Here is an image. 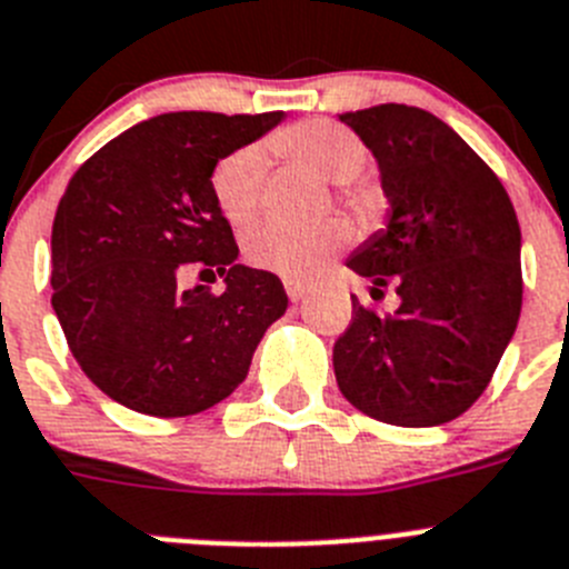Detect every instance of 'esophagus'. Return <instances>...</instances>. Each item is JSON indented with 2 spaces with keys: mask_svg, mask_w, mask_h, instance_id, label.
Here are the masks:
<instances>
[{
  "mask_svg": "<svg viewBox=\"0 0 569 569\" xmlns=\"http://www.w3.org/2000/svg\"><path fill=\"white\" fill-rule=\"evenodd\" d=\"M286 286V295H289V300H303L306 298V283L303 280H283Z\"/></svg>",
  "mask_w": 569,
  "mask_h": 569,
  "instance_id": "esophagus-1",
  "label": "esophagus"
}]
</instances>
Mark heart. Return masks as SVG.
I'll return each instance as SVG.
<instances>
[{
	"mask_svg": "<svg viewBox=\"0 0 569 569\" xmlns=\"http://www.w3.org/2000/svg\"><path fill=\"white\" fill-rule=\"evenodd\" d=\"M271 148L286 160L335 182L349 206H363V191L352 186L367 166V148L352 131L326 120H303L271 137ZM211 197L231 226H249L263 206L266 154L260 146H240L211 168ZM352 240L343 220L329 217L312 226H254L243 237V254L254 269L283 278H315Z\"/></svg>",
	"mask_w": 569,
	"mask_h": 569,
	"instance_id": "obj_1",
	"label": "heart"
}]
</instances>
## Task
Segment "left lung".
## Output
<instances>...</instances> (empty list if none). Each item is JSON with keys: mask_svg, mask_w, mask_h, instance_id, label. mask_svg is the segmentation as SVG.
Instances as JSON below:
<instances>
[{"mask_svg": "<svg viewBox=\"0 0 569 569\" xmlns=\"http://www.w3.org/2000/svg\"><path fill=\"white\" fill-rule=\"evenodd\" d=\"M378 160L392 214L346 266L392 286L380 315L352 295V323L335 340L343 398L375 421L438 427L490 383L521 315V229L492 168L423 108L340 113Z\"/></svg>", "mask_w": 569, "mask_h": 569, "instance_id": "left-lung-1", "label": "left lung"}]
</instances>
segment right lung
I'll use <instances>...</instances> for the list:
<instances>
[{"mask_svg":"<svg viewBox=\"0 0 569 569\" xmlns=\"http://www.w3.org/2000/svg\"><path fill=\"white\" fill-rule=\"evenodd\" d=\"M283 120L271 113H160L88 157L51 231V303L82 372L122 407L186 418L229 398L286 312L278 274L237 263L211 168ZM186 268L227 291L182 292Z\"/></svg>","mask_w":569,"mask_h":569,"instance_id":"obj_1","label":"right lung"}]
</instances>
